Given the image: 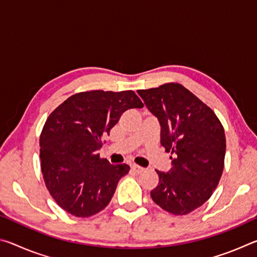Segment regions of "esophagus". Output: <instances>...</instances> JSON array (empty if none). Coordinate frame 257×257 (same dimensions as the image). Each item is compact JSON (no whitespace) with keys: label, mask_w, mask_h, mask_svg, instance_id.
Instances as JSON below:
<instances>
[{"label":"esophagus","mask_w":257,"mask_h":257,"mask_svg":"<svg viewBox=\"0 0 257 257\" xmlns=\"http://www.w3.org/2000/svg\"><path fill=\"white\" fill-rule=\"evenodd\" d=\"M145 169L142 167H138V165H132V171L134 175H141V173L144 171Z\"/></svg>","instance_id":"1"}]
</instances>
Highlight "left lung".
Listing matches in <instances>:
<instances>
[{"instance_id":"1","label":"left lung","mask_w":257,"mask_h":257,"mask_svg":"<svg viewBox=\"0 0 257 257\" xmlns=\"http://www.w3.org/2000/svg\"><path fill=\"white\" fill-rule=\"evenodd\" d=\"M161 125V145L171 156L168 172L156 170L159 185L151 197L169 213L184 215L212 196L222 176L225 136L206 104L180 84L137 90Z\"/></svg>"}]
</instances>
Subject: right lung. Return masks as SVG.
Segmentation results:
<instances>
[{
  "label": "right lung",
  "mask_w": 257,
  "mask_h": 257,
  "mask_svg": "<svg viewBox=\"0 0 257 257\" xmlns=\"http://www.w3.org/2000/svg\"><path fill=\"white\" fill-rule=\"evenodd\" d=\"M143 106L133 90H90L72 95L51 113L40 138L41 168L60 207L88 217L107 206L130 167L99 158L102 139L124 111Z\"/></svg>",
  "instance_id": "right-lung-1"
}]
</instances>
